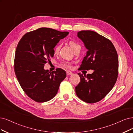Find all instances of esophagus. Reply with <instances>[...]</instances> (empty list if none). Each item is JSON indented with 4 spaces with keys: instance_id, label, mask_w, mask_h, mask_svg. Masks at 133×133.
I'll return each instance as SVG.
<instances>
[{
    "instance_id": "obj_1",
    "label": "esophagus",
    "mask_w": 133,
    "mask_h": 133,
    "mask_svg": "<svg viewBox=\"0 0 133 133\" xmlns=\"http://www.w3.org/2000/svg\"><path fill=\"white\" fill-rule=\"evenodd\" d=\"M66 74H67V76H70V75H72V72H71V71H68L66 72Z\"/></svg>"
}]
</instances>
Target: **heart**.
<instances>
[{"instance_id": "b5f03b06", "label": "heart", "mask_w": 133, "mask_h": 133, "mask_svg": "<svg viewBox=\"0 0 133 133\" xmlns=\"http://www.w3.org/2000/svg\"><path fill=\"white\" fill-rule=\"evenodd\" d=\"M69 44L70 46L72 48V49L73 50V51H75L76 49H78V48H81V46L79 44H78L77 43H76V42L73 41H70L69 42ZM60 44H57V45L55 46L54 49V53L55 54H57L60 50ZM61 66H62L63 67H65L66 68H71L72 66H71V64L68 62H66V61H64L62 62L61 63Z\"/></svg>"}]
</instances>
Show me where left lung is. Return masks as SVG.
<instances>
[{
	"label": "left lung",
	"instance_id": "1",
	"mask_svg": "<svg viewBox=\"0 0 133 133\" xmlns=\"http://www.w3.org/2000/svg\"><path fill=\"white\" fill-rule=\"evenodd\" d=\"M77 36L88 49L82 62L81 70H94L92 74L78 73L81 81L75 87L76 93L87 103L99 102L114 87L118 75V58L110 40L92 31H81Z\"/></svg>",
	"mask_w": 133,
	"mask_h": 133
}]
</instances>
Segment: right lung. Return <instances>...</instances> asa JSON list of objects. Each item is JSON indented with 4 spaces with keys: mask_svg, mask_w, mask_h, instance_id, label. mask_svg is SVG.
Wrapping results in <instances>:
<instances>
[{
    "mask_svg": "<svg viewBox=\"0 0 133 133\" xmlns=\"http://www.w3.org/2000/svg\"><path fill=\"white\" fill-rule=\"evenodd\" d=\"M68 33L40 28L27 32L19 41L15 55V72L24 92L34 101L52 99L66 78V73L61 68L49 72L44 66L54 56L57 43Z\"/></svg>",
    "mask_w": 133,
    "mask_h": 133,
    "instance_id": "1",
    "label": "right lung"
}]
</instances>
